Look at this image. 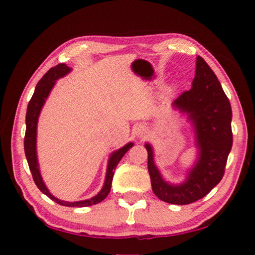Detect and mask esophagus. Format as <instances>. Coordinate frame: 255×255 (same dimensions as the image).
Instances as JSON below:
<instances>
[{
    "label": "esophagus",
    "instance_id": "1",
    "mask_svg": "<svg viewBox=\"0 0 255 255\" xmlns=\"http://www.w3.org/2000/svg\"><path fill=\"white\" fill-rule=\"evenodd\" d=\"M135 133H136L137 137L143 138V137H145L146 135H147V128H146L145 126H138L136 128Z\"/></svg>",
    "mask_w": 255,
    "mask_h": 255
}]
</instances>
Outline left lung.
I'll use <instances>...</instances> for the list:
<instances>
[{
    "label": "left lung",
    "instance_id": "8db88e82",
    "mask_svg": "<svg viewBox=\"0 0 255 255\" xmlns=\"http://www.w3.org/2000/svg\"><path fill=\"white\" fill-rule=\"evenodd\" d=\"M174 109L187 114L192 125L197 159L181 183L164 180L154 162L149 143L147 167L153 192L169 204L188 205L204 198L223 179L233 145L232 108L221 83L204 58L198 56L192 88L172 103Z\"/></svg>",
    "mask_w": 255,
    "mask_h": 255
}]
</instances>
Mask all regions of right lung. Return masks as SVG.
Returning a JSON list of instances; mask_svg holds the SVG:
<instances>
[{
  "instance_id": "right-lung-1",
  "label": "right lung",
  "mask_w": 255,
  "mask_h": 255,
  "mask_svg": "<svg viewBox=\"0 0 255 255\" xmlns=\"http://www.w3.org/2000/svg\"><path fill=\"white\" fill-rule=\"evenodd\" d=\"M70 72H71V68L66 66L65 64H59V65L50 68V70L47 72L44 76H42V79L38 82L36 89H34V93L31 98V100L29 101V105L27 108V115H25V126H27V128H25V136H24V153L29 164V169L31 171L34 183H36V185L39 188V190L42 193H45V195L47 197H49L51 200L56 201L57 204L62 206L88 207V206L99 204V202H101L103 199H106V197L109 195L111 190L112 178H114L116 167H117L118 163L120 162V159L123 158L124 155L128 152V149L132 147L133 143L126 144L124 147L115 150V152L110 155L109 161H108L105 183H103V187L98 195L90 198V199L74 201V202L60 200L58 198H56L55 196L51 195L48 188L46 187L44 180H42V176L40 174V170H39V163H38L37 125H38V118H39L40 111L42 109V107H44L50 91L53 90L54 85L56 84V81L60 79V77L65 76Z\"/></svg>"
}]
</instances>
